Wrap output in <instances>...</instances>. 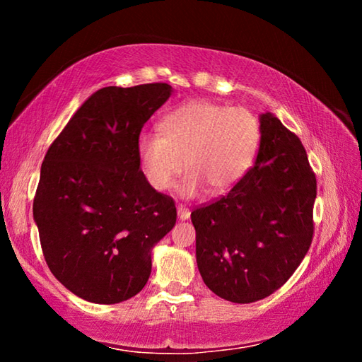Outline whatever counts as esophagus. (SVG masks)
Instances as JSON below:
<instances>
[{"label": "esophagus", "instance_id": "34e87169", "mask_svg": "<svg viewBox=\"0 0 362 362\" xmlns=\"http://www.w3.org/2000/svg\"><path fill=\"white\" fill-rule=\"evenodd\" d=\"M177 216H179V220H188L189 218V211L183 206H177Z\"/></svg>", "mask_w": 362, "mask_h": 362}]
</instances>
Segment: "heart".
<instances>
[{
	"label": "heart",
	"mask_w": 362,
	"mask_h": 362,
	"mask_svg": "<svg viewBox=\"0 0 362 362\" xmlns=\"http://www.w3.org/2000/svg\"><path fill=\"white\" fill-rule=\"evenodd\" d=\"M158 132L137 137V158L145 179L166 192L182 174V196H194L203 187L223 194L252 168L260 145V122L247 108L226 107L209 100H189L159 122Z\"/></svg>",
	"instance_id": "b5f03b06"
}]
</instances>
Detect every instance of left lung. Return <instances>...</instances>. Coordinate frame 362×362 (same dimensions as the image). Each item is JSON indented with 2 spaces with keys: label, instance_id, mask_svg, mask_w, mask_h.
I'll return each instance as SVG.
<instances>
[{
  "label": "left lung",
  "instance_id": "8db88e82",
  "mask_svg": "<svg viewBox=\"0 0 362 362\" xmlns=\"http://www.w3.org/2000/svg\"><path fill=\"white\" fill-rule=\"evenodd\" d=\"M259 119L254 166L222 198L192 212L201 278L233 303L278 291L313 240L316 177L303 145L273 113Z\"/></svg>",
  "mask_w": 362,
  "mask_h": 362
}]
</instances>
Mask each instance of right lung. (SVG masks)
I'll list each match as a JSON object with an SVG mask.
<instances>
[{
  "instance_id": "right-lung-1",
  "label": "right lung",
  "mask_w": 362,
  "mask_h": 362,
  "mask_svg": "<svg viewBox=\"0 0 362 362\" xmlns=\"http://www.w3.org/2000/svg\"><path fill=\"white\" fill-rule=\"evenodd\" d=\"M170 94L166 83L99 89L49 146L33 218L49 269L79 298L112 305L136 296L153 247L174 228V199L145 179L136 148Z\"/></svg>"
}]
</instances>
